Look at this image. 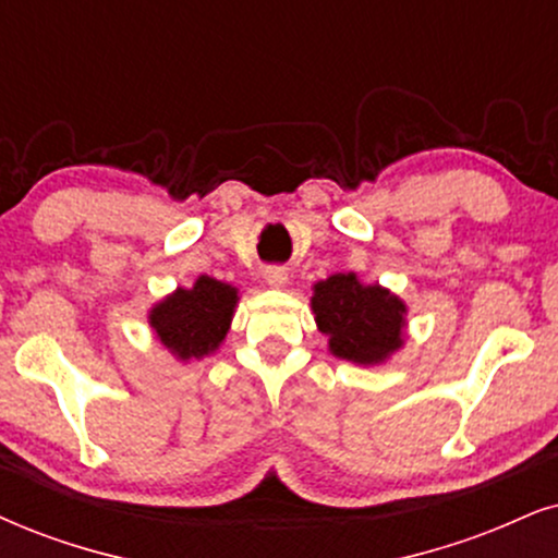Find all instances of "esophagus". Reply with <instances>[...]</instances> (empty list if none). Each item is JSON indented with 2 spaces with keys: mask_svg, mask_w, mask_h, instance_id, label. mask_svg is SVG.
Masks as SVG:
<instances>
[{
  "mask_svg": "<svg viewBox=\"0 0 558 558\" xmlns=\"http://www.w3.org/2000/svg\"><path fill=\"white\" fill-rule=\"evenodd\" d=\"M265 283L270 288H286L288 283V270L286 267H267L265 270Z\"/></svg>",
  "mask_w": 558,
  "mask_h": 558,
  "instance_id": "esophagus-1",
  "label": "esophagus"
}]
</instances>
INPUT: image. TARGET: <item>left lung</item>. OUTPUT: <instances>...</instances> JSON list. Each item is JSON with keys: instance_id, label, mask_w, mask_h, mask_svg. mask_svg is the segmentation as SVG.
Wrapping results in <instances>:
<instances>
[{"instance_id": "8db88e82", "label": "left lung", "mask_w": 558, "mask_h": 558, "mask_svg": "<svg viewBox=\"0 0 558 558\" xmlns=\"http://www.w3.org/2000/svg\"><path fill=\"white\" fill-rule=\"evenodd\" d=\"M312 312L316 329L340 361L386 363L407 340V303L378 283H363L357 272H337L314 283Z\"/></svg>"}]
</instances>
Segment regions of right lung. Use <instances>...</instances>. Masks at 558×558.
<instances>
[{
    "instance_id": "add662e5",
    "label": "right lung",
    "mask_w": 558,
    "mask_h": 558,
    "mask_svg": "<svg viewBox=\"0 0 558 558\" xmlns=\"http://www.w3.org/2000/svg\"><path fill=\"white\" fill-rule=\"evenodd\" d=\"M239 303V288L197 275L190 288H178L146 314L154 340L174 361L190 363L214 355L227 340Z\"/></svg>"
}]
</instances>
